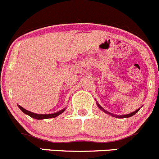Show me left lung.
<instances>
[{"label": "left lung", "instance_id": "1", "mask_svg": "<svg viewBox=\"0 0 159 159\" xmlns=\"http://www.w3.org/2000/svg\"><path fill=\"white\" fill-rule=\"evenodd\" d=\"M96 103H97V105H98V108H100L101 110H102V111H103L105 112V114H108V115H110L111 116H112V117H115V118H129V117H131V116H133V115H135V114L137 113V112L139 111V110H140V108H139V109H137V110H136V111H134L131 112V113H130V114H127V115H115V114L110 113L109 111H106V110H105V109H104V108H102V107L101 106V105H99V104L98 103V102H96Z\"/></svg>", "mask_w": 159, "mask_h": 159}]
</instances>
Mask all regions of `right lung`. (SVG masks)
<instances>
[{
	"label": "right lung",
	"mask_w": 159,
	"mask_h": 159,
	"mask_svg": "<svg viewBox=\"0 0 159 159\" xmlns=\"http://www.w3.org/2000/svg\"><path fill=\"white\" fill-rule=\"evenodd\" d=\"M17 106H18V108H20V110L24 112L25 114H26V115H29L30 117H31V118H34V119H38V120H42V119H47V118H55V117L58 116L59 115H61V113H63L64 111H65V109H66V108H63L62 110L59 111H57L56 113H51V114H36V113H34V112H31L30 111H28L26 109H25L24 108H22L20 105H17Z\"/></svg>",
	"instance_id": "1"
}]
</instances>
